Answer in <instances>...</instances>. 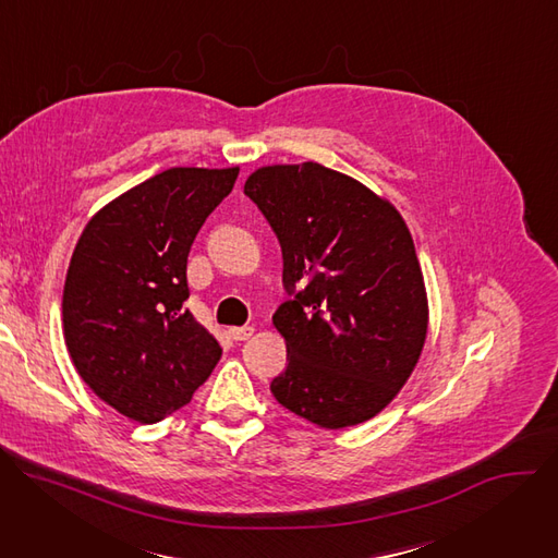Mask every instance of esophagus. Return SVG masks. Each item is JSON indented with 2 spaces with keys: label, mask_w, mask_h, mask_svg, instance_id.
<instances>
[{
  "label": "esophagus",
  "mask_w": 558,
  "mask_h": 558,
  "mask_svg": "<svg viewBox=\"0 0 558 558\" xmlns=\"http://www.w3.org/2000/svg\"><path fill=\"white\" fill-rule=\"evenodd\" d=\"M254 336V329L252 327H231L229 329V338L233 340V342H245V340H250Z\"/></svg>",
  "instance_id": "obj_1"
}]
</instances>
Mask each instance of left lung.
<instances>
[{"label":"left lung","instance_id":"left-lung-1","mask_svg":"<svg viewBox=\"0 0 558 558\" xmlns=\"http://www.w3.org/2000/svg\"><path fill=\"white\" fill-rule=\"evenodd\" d=\"M245 194L282 247L289 295L274 313L287 342L276 400L323 426L375 417L411 377L428 304L407 222L388 201L320 163L256 170Z\"/></svg>","mask_w":558,"mask_h":558}]
</instances>
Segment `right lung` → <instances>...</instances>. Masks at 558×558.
I'll list each match as a JSON object with an SVG mask.
<instances>
[{"mask_svg": "<svg viewBox=\"0 0 558 558\" xmlns=\"http://www.w3.org/2000/svg\"><path fill=\"white\" fill-rule=\"evenodd\" d=\"M238 168H172L106 205L74 247L63 336L82 379L121 415L156 424L192 402L222 349L183 306L187 256Z\"/></svg>", "mask_w": 558, "mask_h": 558, "instance_id": "obj_1", "label": "right lung"}]
</instances>
